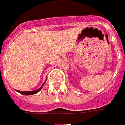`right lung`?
Instances as JSON below:
<instances>
[{
	"mask_svg": "<svg viewBox=\"0 0 125 125\" xmlns=\"http://www.w3.org/2000/svg\"><path fill=\"white\" fill-rule=\"evenodd\" d=\"M46 80L47 79L45 80V82H46ZM45 82L43 83V84H42V86H41V87L39 88V89H38L37 90H34V91H27V92H25V91H19V90H16L18 93H20V94H21L22 95H33V94H37L38 92H39V91H41V89H42V88L43 87V86H44V84H45Z\"/></svg>",
	"mask_w": 125,
	"mask_h": 125,
	"instance_id": "1",
	"label": "right lung"
}]
</instances>
